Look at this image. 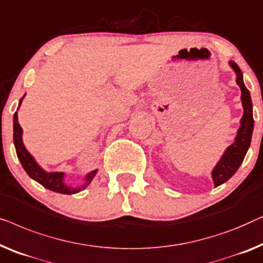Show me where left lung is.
<instances>
[{
	"mask_svg": "<svg viewBox=\"0 0 263 263\" xmlns=\"http://www.w3.org/2000/svg\"><path fill=\"white\" fill-rule=\"evenodd\" d=\"M230 65L235 70L237 75V84L242 90V105L244 108V114L241 119V127L238 128L237 136L234 144L228 147L223 157L218 162L216 168L212 172V179L214 186L218 187L219 184L227 182L234 174L237 172L239 165L242 164L248 149L250 146L251 136H253L254 128V118H253V103H251L250 93L243 83V73L239 66L235 62H230Z\"/></svg>",
	"mask_w": 263,
	"mask_h": 263,
	"instance_id": "left-lung-1",
	"label": "left lung"
}]
</instances>
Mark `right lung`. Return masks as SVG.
I'll list each match as a JSON object with an SVG mask.
<instances>
[{
    "instance_id": "obj_1",
    "label": "right lung",
    "mask_w": 263,
    "mask_h": 263,
    "mask_svg": "<svg viewBox=\"0 0 263 263\" xmlns=\"http://www.w3.org/2000/svg\"><path fill=\"white\" fill-rule=\"evenodd\" d=\"M24 99V96H22ZM22 99L20 100V103L22 102ZM14 145H15L16 155L19 157L21 162V165L24 167L25 172L28 174L29 177H32L33 180H35L36 182H39L42 186H44L47 190L57 192V193L62 194H75L79 193L86 188L88 184L91 182V180L94 179L95 174L98 170H93L89 173L86 177V183L83 184V187L80 188H72L65 186L63 182V173H46L40 168V165L36 163L34 158L32 157V155L26 150V147L22 143V128L20 126L19 121H17V112L14 113Z\"/></svg>"
}]
</instances>
